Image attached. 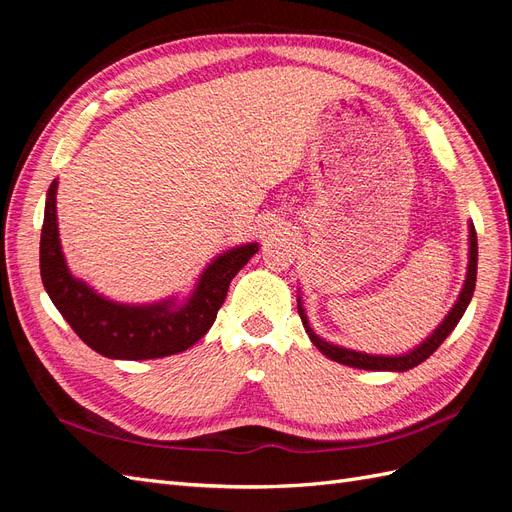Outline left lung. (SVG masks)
<instances>
[{
    "instance_id": "left-lung-1",
    "label": "left lung",
    "mask_w": 512,
    "mask_h": 512,
    "mask_svg": "<svg viewBox=\"0 0 512 512\" xmlns=\"http://www.w3.org/2000/svg\"><path fill=\"white\" fill-rule=\"evenodd\" d=\"M468 273H466V280H463V288L459 292V297L455 301V305L451 307V312H448L444 316V320L438 324V329L433 331L429 337H425L421 344H418L416 348L404 352V354H367V352H359V350H350V348H344V346H337V344H331L327 342V339H322L320 335H316V331L309 327V320H307V314L303 309V303H301V297L297 299L299 303V316L303 320V327H305V333L309 335V339H312V344L324 354L329 356L331 361H337L342 365H348V367H356V369H369V371H408L416 365H421L425 359H429V356L436 352L444 339L453 333V329L457 327V322L461 320V316L466 314V309L472 301V294H474V288H476V265H478V243H476V230H474V224L470 222L468 224Z\"/></svg>"
}]
</instances>
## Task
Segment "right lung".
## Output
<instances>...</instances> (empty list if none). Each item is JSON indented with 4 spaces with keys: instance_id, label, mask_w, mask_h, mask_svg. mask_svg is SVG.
<instances>
[{
    "instance_id": "1",
    "label": "right lung",
    "mask_w": 512,
    "mask_h": 512,
    "mask_svg": "<svg viewBox=\"0 0 512 512\" xmlns=\"http://www.w3.org/2000/svg\"><path fill=\"white\" fill-rule=\"evenodd\" d=\"M57 179L44 205L40 235V275L53 305L83 342L108 359L147 361L192 348L218 316L228 286L256 252L243 243L213 258L190 294L156 303H119L72 275L61 252L57 228Z\"/></svg>"
}]
</instances>
